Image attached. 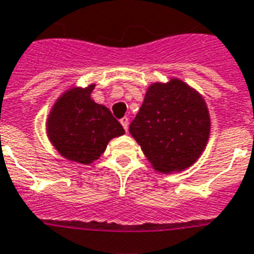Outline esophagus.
Returning <instances> with one entry per match:
<instances>
[{"instance_id":"34e87169","label":"esophagus","mask_w":254,"mask_h":254,"mask_svg":"<svg viewBox=\"0 0 254 254\" xmlns=\"http://www.w3.org/2000/svg\"><path fill=\"white\" fill-rule=\"evenodd\" d=\"M120 122H121V125L124 127V129H125V130H127V127H129V118L122 117L121 120H120Z\"/></svg>"}]
</instances>
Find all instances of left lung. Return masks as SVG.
<instances>
[{
    "label": "left lung",
    "mask_w": 254,
    "mask_h": 254,
    "mask_svg": "<svg viewBox=\"0 0 254 254\" xmlns=\"http://www.w3.org/2000/svg\"><path fill=\"white\" fill-rule=\"evenodd\" d=\"M129 132L156 171H183L207 144L210 117L204 99L179 79L153 83Z\"/></svg>",
    "instance_id": "obj_1"
}]
</instances>
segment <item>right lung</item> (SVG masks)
Listing matches in <instances>:
<instances>
[{
  "label": "right lung",
  "mask_w": 254,
  "mask_h": 254,
  "mask_svg": "<svg viewBox=\"0 0 254 254\" xmlns=\"http://www.w3.org/2000/svg\"><path fill=\"white\" fill-rule=\"evenodd\" d=\"M94 84L71 89L55 103L47 121L51 142L60 155L90 164L102 155L108 142L125 133L108 108L91 99Z\"/></svg>",
  "instance_id": "add662e5"
}]
</instances>
